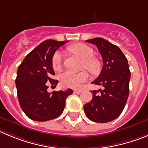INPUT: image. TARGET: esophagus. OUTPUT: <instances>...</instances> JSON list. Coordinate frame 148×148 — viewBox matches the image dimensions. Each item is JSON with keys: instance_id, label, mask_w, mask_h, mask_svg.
Masks as SVG:
<instances>
[{"instance_id": "esophagus-1", "label": "esophagus", "mask_w": 148, "mask_h": 148, "mask_svg": "<svg viewBox=\"0 0 148 148\" xmlns=\"http://www.w3.org/2000/svg\"><path fill=\"white\" fill-rule=\"evenodd\" d=\"M74 92L75 93H77V94H79L82 92V90H74Z\"/></svg>"}]
</instances>
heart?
<instances>
[{"mask_svg": "<svg viewBox=\"0 0 148 148\" xmlns=\"http://www.w3.org/2000/svg\"><path fill=\"white\" fill-rule=\"evenodd\" d=\"M70 50L78 55L83 60L82 67L88 69L92 74H98L101 71V63L97 59L93 58V50L92 48L84 44H77L70 47ZM63 62V52L58 50L54 53L52 58V66L54 70L60 71ZM61 85L68 88H79L81 84L86 82L89 78V74L86 70L78 73L66 71L62 73L59 77Z\"/></svg>", "mask_w": 148, "mask_h": 148, "instance_id": "1", "label": "heart"}]
</instances>
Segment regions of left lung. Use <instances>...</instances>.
<instances>
[{
  "label": "left lung",
  "mask_w": 148,
  "mask_h": 148,
  "mask_svg": "<svg viewBox=\"0 0 148 148\" xmlns=\"http://www.w3.org/2000/svg\"><path fill=\"white\" fill-rule=\"evenodd\" d=\"M96 45L103 60L100 74L92 84L103 89L93 91V99L84 105L86 116L97 123H108L121 114L129 93L131 72L128 60L118 47L102 38L86 40Z\"/></svg>",
  "instance_id": "1"
}]
</instances>
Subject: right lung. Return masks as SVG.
<instances>
[{"mask_svg":"<svg viewBox=\"0 0 148 148\" xmlns=\"http://www.w3.org/2000/svg\"><path fill=\"white\" fill-rule=\"evenodd\" d=\"M68 41L47 39L34 48L19 66L15 80L18 100L25 114L36 121H47L60 115L71 89L48 93V83L56 86L52 58L55 51Z\"/></svg>","mask_w":148,"mask_h":148,"instance_id":"add662e5","label":"right lung"}]
</instances>
